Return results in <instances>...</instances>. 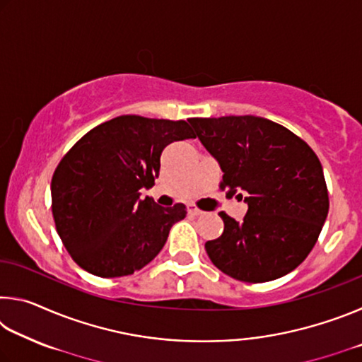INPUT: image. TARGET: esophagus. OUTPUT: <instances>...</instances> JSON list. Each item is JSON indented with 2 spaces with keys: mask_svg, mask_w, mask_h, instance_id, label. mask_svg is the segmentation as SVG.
<instances>
[{
  "mask_svg": "<svg viewBox=\"0 0 362 362\" xmlns=\"http://www.w3.org/2000/svg\"><path fill=\"white\" fill-rule=\"evenodd\" d=\"M188 214H189V216H196V217H198V216H203V211H199L198 209V207H196V206H193V204H189L188 206Z\"/></svg>",
  "mask_w": 362,
  "mask_h": 362,
  "instance_id": "34e87169",
  "label": "esophagus"
}]
</instances>
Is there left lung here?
Instances as JSON below:
<instances>
[{
    "instance_id": "obj_1",
    "label": "left lung",
    "mask_w": 362,
    "mask_h": 362,
    "mask_svg": "<svg viewBox=\"0 0 362 362\" xmlns=\"http://www.w3.org/2000/svg\"><path fill=\"white\" fill-rule=\"evenodd\" d=\"M196 137L222 169L220 189L247 203L241 222L220 212L223 233L206 252L225 274L267 283L291 273L317 241L329 194L316 153L260 116L192 118Z\"/></svg>"
}]
</instances>
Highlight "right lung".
<instances>
[{
    "label": "right lung",
    "instance_id": "obj_1",
    "mask_svg": "<svg viewBox=\"0 0 362 362\" xmlns=\"http://www.w3.org/2000/svg\"><path fill=\"white\" fill-rule=\"evenodd\" d=\"M194 137L185 121L124 115L71 146L52 175L51 194L57 233L79 267L119 278L155 259L187 211L182 203L142 199L140 189L155 185L169 144Z\"/></svg>",
    "mask_w": 362,
    "mask_h": 362
}]
</instances>
